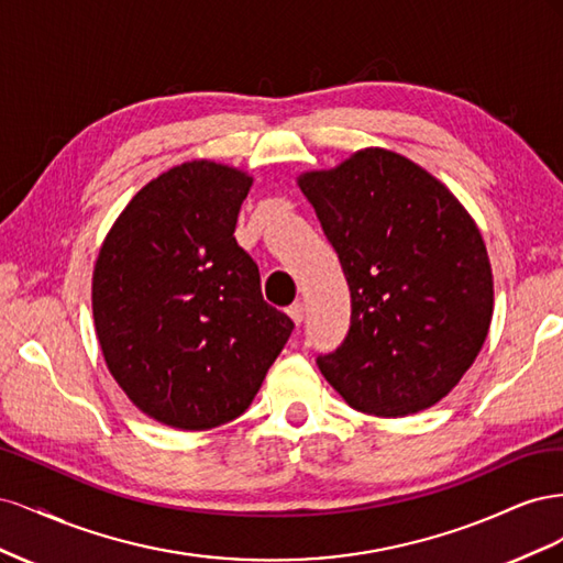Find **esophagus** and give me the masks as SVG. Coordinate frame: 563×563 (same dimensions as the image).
Here are the masks:
<instances>
[{"label":"esophagus","instance_id":"esophagus-1","mask_svg":"<svg viewBox=\"0 0 563 563\" xmlns=\"http://www.w3.org/2000/svg\"><path fill=\"white\" fill-rule=\"evenodd\" d=\"M286 314L294 319V323H300V321H302V317H305V308H302V302H294L291 308L286 310Z\"/></svg>","mask_w":563,"mask_h":563}]
</instances>
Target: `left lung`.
<instances>
[{"label": "left lung", "mask_w": 563, "mask_h": 563, "mask_svg": "<svg viewBox=\"0 0 563 563\" xmlns=\"http://www.w3.org/2000/svg\"><path fill=\"white\" fill-rule=\"evenodd\" d=\"M308 197L350 284L345 343L319 356L352 408L404 418L463 380L493 319L484 236L449 187L385 147L302 172Z\"/></svg>", "instance_id": "left-lung-1"}]
</instances>
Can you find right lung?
Here are the masks:
<instances>
[{
    "label": "right lung",
    "mask_w": 563,
    "mask_h": 563,
    "mask_svg": "<svg viewBox=\"0 0 563 563\" xmlns=\"http://www.w3.org/2000/svg\"><path fill=\"white\" fill-rule=\"evenodd\" d=\"M244 168L192 159L143 185L100 244L93 327L117 385L147 418L211 430L242 416L294 321L261 294L234 225Z\"/></svg>",
    "instance_id": "1"
}]
</instances>
